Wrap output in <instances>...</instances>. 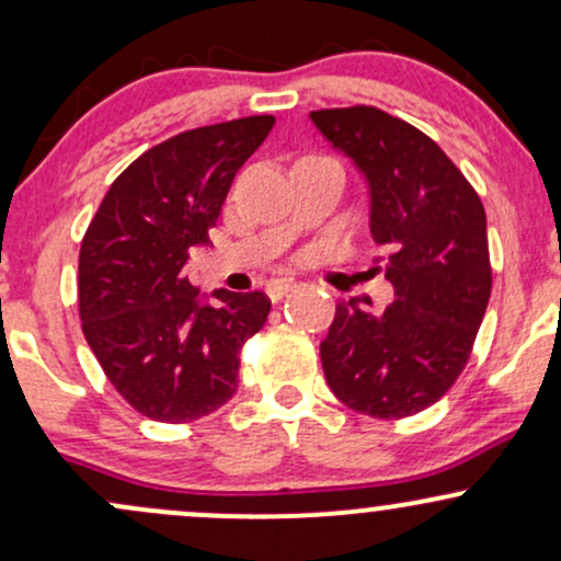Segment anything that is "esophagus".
<instances>
[{
  "mask_svg": "<svg viewBox=\"0 0 561 561\" xmlns=\"http://www.w3.org/2000/svg\"><path fill=\"white\" fill-rule=\"evenodd\" d=\"M293 287H295V279H272L266 285V295L272 300H279L282 295H287Z\"/></svg>",
  "mask_w": 561,
  "mask_h": 561,
  "instance_id": "obj_1",
  "label": "esophagus"
}]
</instances>
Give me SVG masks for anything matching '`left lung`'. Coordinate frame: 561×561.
I'll list each match as a JSON object with an SVG mask.
<instances>
[{
    "instance_id": "1",
    "label": "left lung",
    "mask_w": 561,
    "mask_h": 561,
    "mask_svg": "<svg viewBox=\"0 0 561 561\" xmlns=\"http://www.w3.org/2000/svg\"><path fill=\"white\" fill-rule=\"evenodd\" d=\"M311 121L369 184V229L396 289L337 302L321 343L327 385L347 409L403 420L446 396L467 366L491 298L485 208L465 173L420 128L371 105Z\"/></svg>"
}]
</instances>
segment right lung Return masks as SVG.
<instances>
[{
	"mask_svg": "<svg viewBox=\"0 0 561 561\" xmlns=\"http://www.w3.org/2000/svg\"><path fill=\"white\" fill-rule=\"evenodd\" d=\"M272 126L274 115H250L150 147L111 184L83 234V337L113 388L150 420L184 424L221 409L244 340L272 311L263 293L216 289L208 302L184 276Z\"/></svg>",
	"mask_w": 561,
	"mask_h": 561,
	"instance_id": "add662e5",
	"label": "right lung"
}]
</instances>
